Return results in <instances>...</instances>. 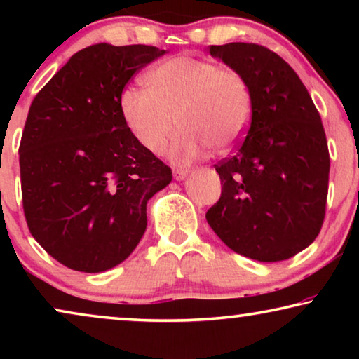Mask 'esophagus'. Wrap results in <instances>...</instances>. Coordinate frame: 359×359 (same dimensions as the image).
<instances>
[{"label": "esophagus", "mask_w": 359, "mask_h": 359, "mask_svg": "<svg viewBox=\"0 0 359 359\" xmlns=\"http://www.w3.org/2000/svg\"><path fill=\"white\" fill-rule=\"evenodd\" d=\"M173 176H175V180H176V181H181V180H184L186 176H188V170H183V168H176V170H173Z\"/></svg>", "instance_id": "1"}]
</instances>
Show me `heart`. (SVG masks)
<instances>
[{
  "label": "heart",
  "mask_w": 359,
  "mask_h": 359,
  "mask_svg": "<svg viewBox=\"0 0 359 359\" xmlns=\"http://www.w3.org/2000/svg\"><path fill=\"white\" fill-rule=\"evenodd\" d=\"M149 88L129 86L121 95V112L135 140L160 155L170 147L176 163H191L210 149L227 154L247 135L253 117L252 86L242 72L209 58L176 55L147 75Z\"/></svg>",
  "instance_id": "obj_1"
}]
</instances>
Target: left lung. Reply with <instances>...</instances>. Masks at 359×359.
I'll return each instance as SVG.
<instances>
[{
    "mask_svg": "<svg viewBox=\"0 0 359 359\" xmlns=\"http://www.w3.org/2000/svg\"><path fill=\"white\" fill-rule=\"evenodd\" d=\"M210 55L242 72L253 117L230 158L215 165L220 199L205 219L235 253L271 263L307 248L320 232L328 193L327 137L297 73L263 46H210Z\"/></svg>",
    "mask_w": 359,
    "mask_h": 359,
    "instance_id": "1",
    "label": "left lung"
}]
</instances>
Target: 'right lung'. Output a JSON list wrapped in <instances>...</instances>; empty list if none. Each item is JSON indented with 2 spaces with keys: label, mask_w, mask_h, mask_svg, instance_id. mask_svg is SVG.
Returning a JSON list of instances; mask_svg holds the SVG:
<instances>
[{
  "label": "right lung",
  "mask_w": 359,
  "mask_h": 359,
  "mask_svg": "<svg viewBox=\"0 0 359 359\" xmlns=\"http://www.w3.org/2000/svg\"><path fill=\"white\" fill-rule=\"evenodd\" d=\"M165 50L96 43L76 52L34 97L21 145L22 208L37 243L67 268L124 262L147 229V203L173 180L127 127L121 95Z\"/></svg>",
  "instance_id": "right-lung-1"
}]
</instances>
